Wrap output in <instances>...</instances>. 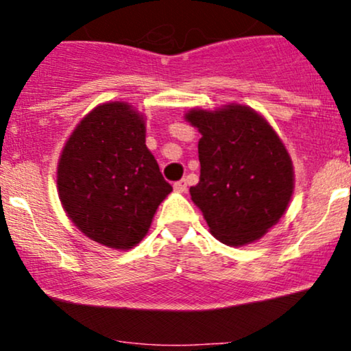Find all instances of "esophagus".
Returning a JSON list of instances; mask_svg holds the SVG:
<instances>
[{
    "instance_id": "1",
    "label": "esophagus",
    "mask_w": 351,
    "mask_h": 351,
    "mask_svg": "<svg viewBox=\"0 0 351 351\" xmlns=\"http://www.w3.org/2000/svg\"><path fill=\"white\" fill-rule=\"evenodd\" d=\"M173 188H175L176 191H178V193H184V191H186V188H188L186 180H180V181H176V183L173 184Z\"/></svg>"
}]
</instances>
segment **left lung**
<instances>
[{
  "instance_id": "1",
  "label": "left lung",
  "mask_w": 351,
  "mask_h": 351,
  "mask_svg": "<svg viewBox=\"0 0 351 351\" xmlns=\"http://www.w3.org/2000/svg\"><path fill=\"white\" fill-rule=\"evenodd\" d=\"M201 132L199 183L189 188L211 234L228 245L259 239L287 209L293 191L291 156L280 138L249 107L191 110Z\"/></svg>"
}]
</instances>
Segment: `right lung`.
Masks as SVG:
<instances>
[{
    "label": "right lung",
    "instance_id": "add662e5",
    "mask_svg": "<svg viewBox=\"0 0 351 351\" xmlns=\"http://www.w3.org/2000/svg\"><path fill=\"white\" fill-rule=\"evenodd\" d=\"M67 216L92 241L114 249L138 244L171 184L145 145V122L130 106H99L67 140L58 167Z\"/></svg>",
    "mask_w": 351,
    "mask_h": 351
}]
</instances>
